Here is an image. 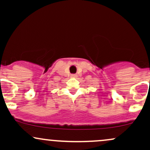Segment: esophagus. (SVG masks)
Here are the masks:
<instances>
[{
  "mask_svg": "<svg viewBox=\"0 0 150 150\" xmlns=\"http://www.w3.org/2000/svg\"><path fill=\"white\" fill-rule=\"evenodd\" d=\"M75 76H76V75H72V77H75Z\"/></svg>",
  "mask_w": 150,
  "mask_h": 150,
  "instance_id": "34e87169",
  "label": "esophagus"
}]
</instances>
